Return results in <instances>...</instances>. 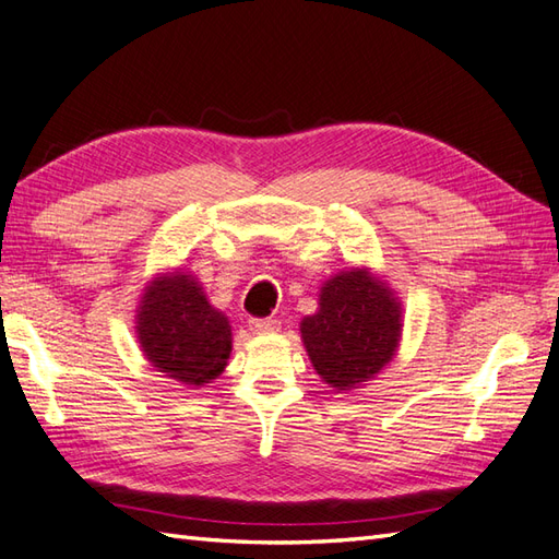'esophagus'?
<instances>
[{
	"label": "esophagus",
	"instance_id": "34e87169",
	"mask_svg": "<svg viewBox=\"0 0 559 559\" xmlns=\"http://www.w3.org/2000/svg\"><path fill=\"white\" fill-rule=\"evenodd\" d=\"M281 323L276 319H252L250 321V331L252 333H276Z\"/></svg>",
	"mask_w": 559,
	"mask_h": 559
}]
</instances>
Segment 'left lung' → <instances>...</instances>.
<instances>
[{
	"label": "left lung",
	"instance_id": "left-lung-1",
	"mask_svg": "<svg viewBox=\"0 0 559 559\" xmlns=\"http://www.w3.org/2000/svg\"><path fill=\"white\" fill-rule=\"evenodd\" d=\"M402 299L370 266L342 269L321 285L319 309L299 323L313 370L335 392L376 380L399 349Z\"/></svg>",
	"mask_w": 559,
	"mask_h": 559
}]
</instances>
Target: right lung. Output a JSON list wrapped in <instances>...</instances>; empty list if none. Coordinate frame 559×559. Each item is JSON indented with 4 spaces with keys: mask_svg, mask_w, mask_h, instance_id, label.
<instances>
[{
    "mask_svg": "<svg viewBox=\"0 0 559 559\" xmlns=\"http://www.w3.org/2000/svg\"><path fill=\"white\" fill-rule=\"evenodd\" d=\"M136 340L148 364L189 388L217 380L234 347L231 323L214 309L191 271L167 269L148 281L136 307Z\"/></svg>",
    "mask_w": 559,
    "mask_h": 559,
    "instance_id": "obj_1",
    "label": "right lung"
}]
</instances>
